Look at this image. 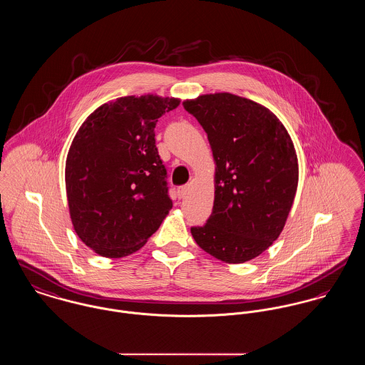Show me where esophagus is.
Here are the masks:
<instances>
[{"instance_id":"1","label":"esophagus","mask_w":365,"mask_h":365,"mask_svg":"<svg viewBox=\"0 0 365 365\" xmlns=\"http://www.w3.org/2000/svg\"><path fill=\"white\" fill-rule=\"evenodd\" d=\"M187 192H188V185H184V187H180L178 190H177V195H178V198H184L185 195H187Z\"/></svg>"}]
</instances>
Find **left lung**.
<instances>
[{"instance_id": "1", "label": "left lung", "mask_w": 365, "mask_h": 365, "mask_svg": "<svg viewBox=\"0 0 365 365\" xmlns=\"http://www.w3.org/2000/svg\"><path fill=\"white\" fill-rule=\"evenodd\" d=\"M210 143L215 202L199 247L226 264H242L267 250L283 230L299 184L293 140L262 104L232 93L185 100Z\"/></svg>"}]
</instances>
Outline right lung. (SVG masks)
Segmentation results:
<instances>
[{"label":"right lung","instance_id":"right-lung-1","mask_svg":"<svg viewBox=\"0 0 365 365\" xmlns=\"http://www.w3.org/2000/svg\"><path fill=\"white\" fill-rule=\"evenodd\" d=\"M178 104L156 95L120 98L101 104L75 135L66 163L69 215L101 257L140 250L173 207L155 127Z\"/></svg>","mask_w":365,"mask_h":365}]
</instances>
